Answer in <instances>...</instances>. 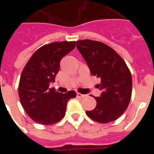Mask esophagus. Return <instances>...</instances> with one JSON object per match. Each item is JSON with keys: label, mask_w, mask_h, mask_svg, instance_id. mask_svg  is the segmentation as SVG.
Segmentation results:
<instances>
[{"label": "esophagus", "mask_w": 154, "mask_h": 154, "mask_svg": "<svg viewBox=\"0 0 154 154\" xmlns=\"http://www.w3.org/2000/svg\"><path fill=\"white\" fill-rule=\"evenodd\" d=\"M85 96V95H83V94H81V93H77V97L78 98H84Z\"/></svg>", "instance_id": "obj_1"}]
</instances>
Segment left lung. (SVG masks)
<instances>
[{"instance_id": "1", "label": "left lung", "mask_w": 154, "mask_h": 154, "mask_svg": "<svg viewBox=\"0 0 154 154\" xmlns=\"http://www.w3.org/2000/svg\"><path fill=\"white\" fill-rule=\"evenodd\" d=\"M76 47L92 75L101 79L98 85L102 93L96 107L86 115L98 123L116 120L127 109L132 95V76L123 59L112 48L97 41L80 40Z\"/></svg>"}]
</instances>
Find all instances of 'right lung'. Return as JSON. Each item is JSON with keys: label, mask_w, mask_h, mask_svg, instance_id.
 Masks as SVG:
<instances>
[{"label": "right lung", "mask_w": 154, "mask_h": 154, "mask_svg": "<svg viewBox=\"0 0 154 154\" xmlns=\"http://www.w3.org/2000/svg\"><path fill=\"white\" fill-rule=\"evenodd\" d=\"M76 42H53L34 53L24 66L19 82L18 95L21 106L35 122L51 125L65 116L69 99L75 91L66 93L49 89L60 69L62 58L75 47Z\"/></svg>", "instance_id": "obj_1"}]
</instances>
